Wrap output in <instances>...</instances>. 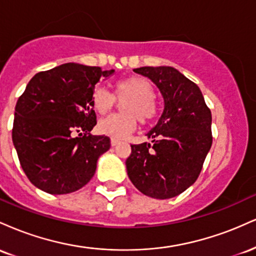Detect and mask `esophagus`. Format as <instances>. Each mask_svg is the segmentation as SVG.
Masks as SVG:
<instances>
[{
	"label": "esophagus",
	"instance_id": "esophagus-1",
	"mask_svg": "<svg viewBox=\"0 0 256 256\" xmlns=\"http://www.w3.org/2000/svg\"><path fill=\"white\" fill-rule=\"evenodd\" d=\"M119 143H120V140H116V138H112V140H110V144H112V146H118Z\"/></svg>",
	"mask_w": 256,
	"mask_h": 256
}]
</instances>
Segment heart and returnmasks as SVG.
Listing matches in <instances>:
<instances>
[{
	"label": "heart",
	"instance_id": "obj_1",
	"mask_svg": "<svg viewBox=\"0 0 256 256\" xmlns=\"http://www.w3.org/2000/svg\"><path fill=\"white\" fill-rule=\"evenodd\" d=\"M154 96L152 85L140 77H130L116 82L114 95L104 86L95 88L91 94V104L94 110L102 116L116 107V98L119 101L126 100L122 104L124 113L113 114L100 120L98 125L100 134L112 138H124L136 128L137 118L142 124L152 122L158 113Z\"/></svg>",
	"mask_w": 256,
	"mask_h": 256
}]
</instances>
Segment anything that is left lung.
I'll return each instance as SVG.
<instances>
[{
	"label": "left lung",
	"mask_w": 256,
	"mask_h": 256,
	"mask_svg": "<svg viewBox=\"0 0 256 256\" xmlns=\"http://www.w3.org/2000/svg\"><path fill=\"white\" fill-rule=\"evenodd\" d=\"M164 98V112L148 132L150 143L131 144L128 176L140 192L171 198L195 183L212 146V114L194 82L170 66L140 67Z\"/></svg>",
	"instance_id": "8db88e82"
}]
</instances>
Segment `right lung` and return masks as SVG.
<instances>
[{
  "instance_id": "1",
  "label": "right lung",
  "mask_w": 256,
  "mask_h": 256,
  "mask_svg": "<svg viewBox=\"0 0 256 256\" xmlns=\"http://www.w3.org/2000/svg\"><path fill=\"white\" fill-rule=\"evenodd\" d=\"M114 70L74 62L34 74L18 100L12 138L26 177L43 192H77L94 177L98 158L110 146L96 125L91 94Z\"/></svg>"
}]
</instances>
